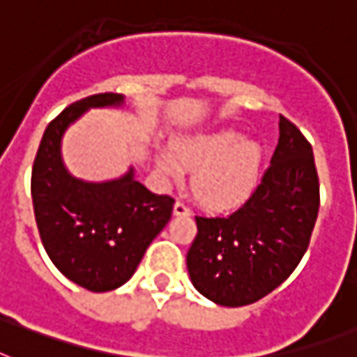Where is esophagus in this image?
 Returning a JSON list of instances; mask_svg holds the SVG:
<instances>
[{"instance_id":"obj_1","label":"esophagus","mask_w":357,"mask_h":357,"mask_svg":"<svg viewBox=\"0 0 357 357\" xmlns=\"http://www.w3.org/2000/svg\"><path fill=\"white\" fill-rule=\"evenodd\" d=\"M172 213L174 216H190V208H188L185 204H181V202H176V204H174Z\"/></svg>"}]
</instances>
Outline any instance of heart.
I'll list each match as a JSON object with an SVG mask.
<instances>
[{
    "label": "heart",
    "mask_w": 357,
    "mask_h": 357,
    "mask_svg": "<svg viewBox=\"0 0 357 357\" xmlns=\"http://www.w3.org/2000/svg\"><path fill=\"white\" fill-rule=\"evenodd\" d=\"M262 146L233 128L211 130L176 137L172 153L159 150L155 167L178 179L181 167L192 170L190 192L202 207L227 211L240 205L253 190L262 165Z\"/></svg>",
    "instance_id": "b5f03b06"
}]
</instances>
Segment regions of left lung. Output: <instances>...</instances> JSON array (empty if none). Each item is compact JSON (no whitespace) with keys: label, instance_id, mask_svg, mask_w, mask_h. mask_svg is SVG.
<instances>
[{"label":"left lung","instance_id":"1","mask_svg":"<svg viewBox=\"0 0 357 357\" xmlns=\"http://www.w3.org/2000/svg\"><path fill=\"white\" fill-rule=\"evenodd\" d=\"M271 165L251 198L227 218L196 216L187 253L194 288L220 306H245L279 288L306 253L319 213L312 144L280 115Z\"/></svg>","mask_w":357,"mask_h":357}]
</instances>
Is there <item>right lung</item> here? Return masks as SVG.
Segmentation results:
<instances>
[{
  "instance_id": "obj_1",
  "label": "right lung",
  "mask_w": 357,
  "mask_h": 357,
  "mask_svg": "<svg viewBox=\"0 0 357 357\" xmlns=\"http://www.w3.org/2000/svg\"><path fill=\"white\" fill-rule=\"evenodd\" d=\"M124 97L98 93L77 100L43 132L31 194L42 244L51 262L89 291H109L132 279L144 251L172 216L174 199L139 183L133 167L112 181L91 183L62 161L66 130L89 108H119Z\"/></svg>"
}]
</instances>
